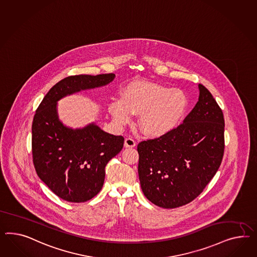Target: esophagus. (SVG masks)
<instances>
[{
    "instance_id": "obj_1",
    "label": "esophagus",
    "mask_w": 257,
    "mask_h": 257,
    "mask_svg": "<svg viewBox=\"0 0 257 257\" xmlns=\"http://www.w3.org/2000/svg\"><path fill=\"white\" fill-rule=\"evenodd\" d=\"M124 147L125 148H134L136 147V141L131 138H127L125 139Z\"/></svg>"
}]
</instances>
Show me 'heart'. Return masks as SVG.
I'll return each instance as SVG.
<instances>
[{
	"label": "heart",
	"instance_id": "heart-1",
	"mask_svg": "<svg viewBox=\"0 0 257 257\" xmlns=\"http://www.w3.org/2000/svg\"><path fill=\"white\" fill-rule=\"evenodd\" d=\"M187 107V97L180 89L149 81H134L126 85L121 99L108 104L111 117L122 125L139 114V126L148 136H161L179 122Z\"/></svg>",
	"mask_w": 257,
	"mask_h": 257
}]
</instances>
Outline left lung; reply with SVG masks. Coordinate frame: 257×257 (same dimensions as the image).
<instances>
[{"mask_svg": "<svg viewBox=\"0 0 257 257\" xmlns=\"http://www.w3.org/2000/svg\"><path fill=\"white\" fill-rule=\"evenodd\" d=\"M198 88V102L181 124L138 145L142 192L161 208H178L193 201L222 163L223 114L208 89L202 84Z\"/></svg>", "mask_w": 257, "mask_h": 257, "instance_id": "8db88e82", "label": "left lung"}]
</instances>
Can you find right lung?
<instances>
[{"instance_id": "right-lung-1", "label": "right lung", "mask_w": 257, "mask_h": 257, "mask_svg": "<svg viewBox=\"0 0 257 257\" xmlns=\"http://www.w3.org/2000/svg\"><path fill=\"white\" fill-rule=\"evenodd\" d=\"M114 74L70 76L55 84L35 112L32 125V153L35 171L60 198L73 203L91 199L101 191L104 167L124 143L90 123L81 129L63 124L57 112L62 98L110 83Z\"/></svg>"}]
</instances>
